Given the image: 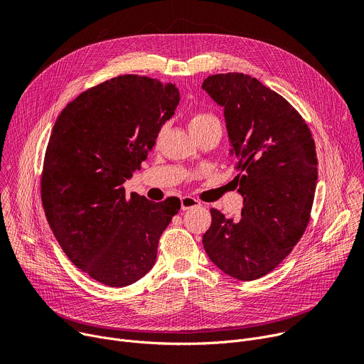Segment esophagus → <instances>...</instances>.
I'll return each instance as SVG.
<instances>
[{
    "label": "esophagus",
    "mask_w": 364,
    "mask_h": 364,
    "mask_svg": "<svg viewBox=\"0 0 364 364\" xmlns=\"http://www.w3.org/2000/svg\"><path fill=\"white\" fill-rule=\"evenodd\" d=\"M198 206H200V202L196 200L195 198H190V196L181 198V210H188V209L198 208Z\"/></svg>",
    "instance_id": "obj_1"
}]
</instances>
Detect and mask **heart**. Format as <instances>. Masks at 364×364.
Listing matches in <instances>:
<instances>
[{
    "mask_svg": "<svg viewBox=\"0 0 364 364\" xmlns=\"http://www.w3.org/2000/svg\"><path fill=\"white\" fill-rule=\"evenodd\" d=\"M213 124L220 126V119H218V117L213 115L212 112H195L190 117V121H188L191 132H198L203 127L213 126Z\"/></svg>",
    "mask_w": 364,
    "mask_h": 364,
    "instance_id": "obj_1",
    "label": "heart"
}]
</instances>
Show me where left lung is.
<instances>
[{
    "instance_id": "obj_1",
    "label": "left lung",
    "mask_w": 364,
    "mask_h": 364,
    "mask_svg": "<svg viewBox=\"0 0 364 364\" xmlns=\"http://www.w3.org/2000/svg\"><path fill=\"white\" fill-rule=\"evenodd\" d=\"M202 87L224 107L234 168L245 198L235 220L210 209L203 235L209 259L240 281L269 274L304 234L318 181L310 129L281 95L243 73L205 79Z\"/></svg>"
}]
</instances>
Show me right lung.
Returning a JSON list of instances; mask_svg holds the SVG:
<instances>
[{
  "mask_svg": "<svg viewBox=\"0 0 364 364\" xmlns=\"http://www.w3.org/2000/svg\"><path fill=\"white\" fill-rule=\"evenodd\" d=\"M180 102L176 85L124 75L96 85L58 115L48 141L41 198L67 257L90 278L126 287L146 275L180 199L126 195Z\"/></svg>",
  "mask_w": 364,
  "mask_h": 364,
  "instance_id": "obj_1",
  "label": "right lung"
}]
</instances>
